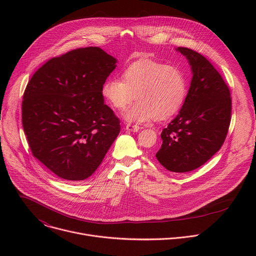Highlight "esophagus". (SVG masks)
Listing matches in <instances>:
<instances>
[{
	"instance_id": "obj_1",
	"label": "esophagus",
	"mask_w": 256,
	"mask_h": 256,
	"mask_svg": "<svg viewBox=\"0 0 256 256\" xmlns=\"http://www.w3.org/2000/svg\"><path fill=\"white\" fill-rule=\"evenodd\" d=\"M126 130H128V132H138L140 126H134V124H128L126 126Z\"/></svg>"
}]
</instances>
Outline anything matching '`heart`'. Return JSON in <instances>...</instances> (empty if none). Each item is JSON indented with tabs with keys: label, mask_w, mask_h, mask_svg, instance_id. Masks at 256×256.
<instances>
[{
	"label": "heart",
	"mask_w": 256,
	"mask_h": 256,
	"mask_svg": "<svg viewBox=\"0 0 256 256\" xmlns=\"http://www.w3.org/2000/svg\"><path fill=\"white\" fill-rule=\"evenodd\" d=\"M101 93L118 110H124L134 98L138 100L124 114L128 122H144L153 118L165 120L184 106L188 95V79L178 66L140 60L124 70L122 79L106 80Z\"/></svg>",
	"instance_id": "obj_1"
}]
</instances>
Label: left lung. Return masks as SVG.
I'll return each mask as SVG.
<instances>
[{
    "label": "left lung",
    "instance_id": "left-lung-1",
    "mask_svg": "<svg viewBox=\"0 0 256 256\" xmlns=\"http://www.w3.org/2000/svg\"><path fill=\"white\" fill-rule=\"evenodd\" d=\"M192 66V80L177 116L161 134L157 160L167 170L184 173L210 160L228 134L232 98L222 76L200 54L178 48Z\"/></svg>",
    "mask_w": 256,
    "mask_h": 256
}]
</instances>
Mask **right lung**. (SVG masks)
<instances>
[{"instance_id": "obj_1", "label": "right lung", "mask_w": 256, "mask_h": 256, "mask_svg": "<svg viewBox=\"0 0 256 256\" xmlns=\"http://www.w3.org/2000/svg\"><path fill=\"white\" fill-rule=\"evenodd\" d=\"M116 64L100 48H80L48 60L26 86L22 126L31 153L62 179L91 176L120 132L101 93Z\"/></svg>"}]
</instances>
